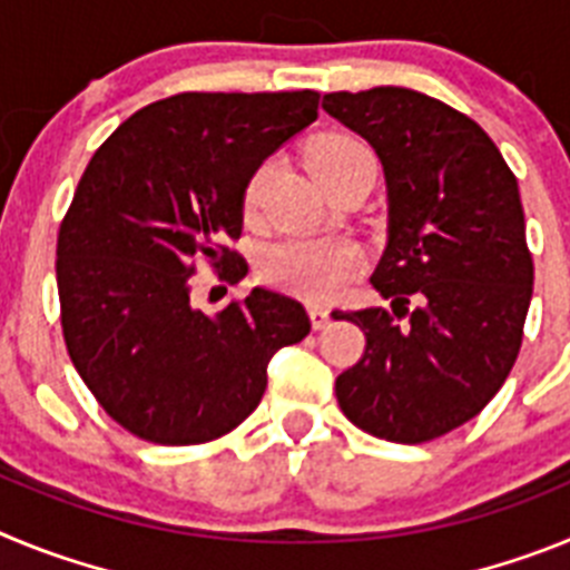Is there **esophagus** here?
Here are the masks:
<instances>
[{
    "mask_svg": "<svg viewBox=\"0 0 570 570\" xmlns=\"http://www.w3.org/2000/svg\"><path fill=\"white\" fill-rule=\"evenodd\" d=\"M308 316H311V328L322 331L331 322V311L322 308V305H308Z\"/></svg>",
    "mask_w": 570,
    "mask_h": 570,
    "instance_id": "1",
    "label": "esophagus"
}]
</instances>
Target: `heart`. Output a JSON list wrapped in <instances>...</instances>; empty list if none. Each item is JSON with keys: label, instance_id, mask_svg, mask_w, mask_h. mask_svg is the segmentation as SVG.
Listing matches in <instances>:
<instances>
[{"label": "heart", "instance_id": "1", "mask_svg": "<svg viewBox=\"0 0 570 570\" xmlns=\"http://www.w3.org/2000/svg\"><path fill=\"white\" fill-rule=\"evenodd\" d=\"M365 145L351 136H322L311 145L308 163L322 176L336 163L354 154H365ZM274 165L262 163L242 188V216L245 223H259L268 196ZM362 265L356 245L342 239H282L259 256V276L268 285L302 299H331L354 279Z\"/></svg>", "mask_w": 570, "mask_h": 570}]
</instances>
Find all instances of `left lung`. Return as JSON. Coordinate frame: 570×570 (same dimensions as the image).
I'll return each mask as SVG.
<instances>
[{
  "label": "left lung",
  "instance_id": "8db88e82",
  "mask_svg": "<svg viewBox=\"0 0 570 570\" xmlns=\"http://www.w3.org/2000/svg\"><path fill=\"white\" fill-rule=\"evenodd\" d=\"M322 108L374 145L391 199L371 276L391 311L342 314L365 351L336 402L365 434L431 442L480 414L520 354L533 259L517 176L480 125L416 90H336Z\"/></svg>",
  "mask_w": 570,
  "mask_h": 570
}]
</instances>
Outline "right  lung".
Masks as SVG:
<instances>
[{"label":"right lung","mask_w":570,"mask_h":570,"mask_svg":"<svg viewBox=\"0 0 570 570\" xmlns=\"http://www.w3.org/2000/svg\"><path fill=\"white\" fill-rule=\"evenodd\" d=\"M320 94H176L99 145L57 239L68 356L105 414L156 445H203L259 405L271 356L305 340L299 302L250 291L216 316L190 305L208 265L248 274L234 242L242 188L316 119Z\"/></svg>","instance_id":"right-lung-1"}]
</instances>
